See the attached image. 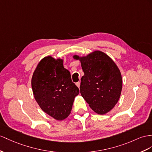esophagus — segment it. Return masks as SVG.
<instances>
[{"label":"esophagus","instance_id":"34e87169","mask_svg":"<svg viewBox=\"0 0 152 152\" xmlns=\"http://www.w3.org/2000/svg\"><path fill=\"white\" fill-rule=\"evenodd\" d=\"M76 86H77V87L80 88V81H78V82L76 83Z\"/></svg>","mask_w":152,"mask_h":152}]
</instances>
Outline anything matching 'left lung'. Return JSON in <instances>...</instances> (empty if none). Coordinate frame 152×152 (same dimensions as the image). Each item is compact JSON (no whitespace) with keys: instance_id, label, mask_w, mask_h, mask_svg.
<instances>
[{"instance_id":"8db88e82","label":"left lung","mask_w":152,"mask_h":152,"mask_svg":"<svg viewBox=\"0 0 152 152\" xmlns=\"http://www.w3.org/2000/svg\"><path fill=\"white\" fill-rule=\"evenodd\" d=\"M80 60L84 76L80 93L89 106L98 114L111 110L118 103L122 90V77L118 67L105 53L96 50Z\"/></svg>"}]
</instances>
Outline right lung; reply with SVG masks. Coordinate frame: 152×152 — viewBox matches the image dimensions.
Instances as JSON below:
<instances>
[{
    "mask_svg": "<svg viewBox=\"0 0 152 152\" xmlns=\"http://www.w3.org/2000/svg\"><path fill=\"white\" fill-rule=\"evenodd\" d=\"M34 97L39 106L57 120L67 118L71 113L79 88L71 73L64 68L63 60L47 56L39 62L31 80Z\"/></svg>",
    "mask_w": 152,
    "mask_h": 152,
    "instance_id": "right-lung-1",
    "label": "right lung"
}]
</instances>
